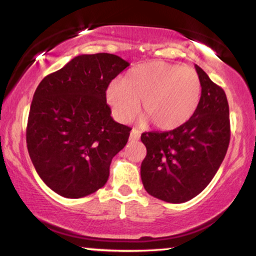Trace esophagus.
Segmentation results:
<instances>
[{"label":"esophagus","instance_id":"34e87169","mask_svg":"<svg viewBox=\"0 0 256 256\" xmlns=\"http://www.w3.org/2000/svg\"><path fill=\"white\" fill-rule=\"evenodd\" d=\"M140 137V132L136 130V128H132L130 132V140H138Z\"/></svg>","mask_w":256,"mask_h":256}]
</instances>
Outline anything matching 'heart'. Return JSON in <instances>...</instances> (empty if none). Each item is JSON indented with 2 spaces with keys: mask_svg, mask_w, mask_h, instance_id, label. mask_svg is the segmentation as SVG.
Returning a JSON list of instances; mask_svg holds the SVG:
<instances>
[{
  "mask_svg": "<svg viewBox=\"0 0 256 256\" xmlns=\"http://www.w3.org/2000/svg\"><path fill=\"white\" fill-rule=\"evenodd\" d=\"M201 98V82L189 67L152 61L130 70L122 82H112L106 100L120 122H128L138 112L160 130H173L195 113Z\"/></svg>",
  "mask_w": 256,
  "mask_h": 256,
  "instance_id": "1",
  "label": "heart"
}]
</instances>
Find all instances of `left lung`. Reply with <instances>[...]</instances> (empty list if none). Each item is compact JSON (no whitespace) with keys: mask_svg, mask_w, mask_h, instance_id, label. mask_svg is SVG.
Returning a JSON list of instances; mask_svg holds the SVG:
<instances>
[{"mask_svg":"<svg viewBox=\"0 0 256 256\" xmlns=\"http://www.w3.org/2000/svg\"><path fill=\"white\" fill-rule=\"evenodd\" d=\"M201 98L192 116L171 131L144 132L146 155L140 178L146 192L170 204H183L210 183L230 143V116L224 90L195 64Z\"/></svg>","mask_w":256,"mask_h":256,"instance_id":"8db88e82","label":"left lung"}]
</instances>
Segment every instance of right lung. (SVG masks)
I'll use <instances>...</instances> for the list:
<instances>
[{
	"mask_svg": "<svg viewBox=\"0 0 256 256\" xmlns=\"http://www.w3.org/2000/svg\"><path fill=\"white\" fill-rule=\"evenodd\" d=\"M128 64L107 52L79 55L34 91L28 150L38 176L58 195L84 198L107 183L112 158L131 128L110 116L106 90Z\"/></svg>",
	"mask_w": 256,
	"mask_h": 256,
	"instance_id": "add662e5",
	"label": "right lung"
}]
</instances>
